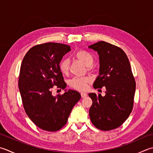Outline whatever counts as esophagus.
Here are the masks:
<instances>
[{
    "mask_svg": "<svg viewBox=\"0 0 153 153\" xmlns=\"http://www.w3.org/2000/svg\"><path fill=\"white\" fill-rule=\"evenodd\" d=\"M81 96H82V98H84L87 96V94L85 92H82V93H81Z\"/></svg>",
    "mask_w": 153,
    "mask_h": 153,
    "instance_id": "34e87169",
    "label": "esophagus"
}]
</instances>
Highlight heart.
Masks as SVG:
<instances>
[{"mask_svg":"<svg viewBox=\"0 0 153 153\" xmlns=\"http://www.w3.org/2000/svg\"><path fill=\"white\" fill-rule=\"evenodd\" d=\"M74 57L79 61L86 65L88 70L93 69L92 63L94 62V56L91 53L85 50H78L74 53ZM59 69L63 74H68L70 70V61L67 58H64L59 63ZM92 78L89 76L74 77L70 80V85L71 88L78 91H83L88 88V84L91 83Z\"/></svg>","mask_w":153,"mask_h":153,"instance_id":"obj_1","label":"heart"}]
</instances>
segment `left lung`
Here are the masks:
<instances>
[{
    "label": "left lung",
    "instance_id": "left-lung-1",
    "mask_svg": "<svg viewBox=\"0 0 153 153\" xmlns=\"http://www.w3.org/2000/svg\"><path fill=\"white\" fill-rule=\"evenodd\" d=\"M89 48L100 56V74L94 88L106 89L104 97L89 94L93 101L89 117L99 129H115L126 121L133 110L136 83L130 63L123 50L106 42H98Z\"/></svg>",
    "mask_w": 153,
    "mask_h": 153
}]
</instances>
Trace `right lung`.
<instances>
[{
	"instance_id": "obj_1",
	"label": "right lung",
	"mask_w": 153,
	"mask_h": 153,
	"mask_svg": "<svg viewBox=\"0 0 153 153\" xmlns=\"http://www.w3.org/2000/svg\"><path fill=\"white\" fill-rule=\"evenodd\" d=\"M70 50V46L59 43L36 45L21 64L19 88L24 109L31 121L44 131L61 129L81 98L79 92L70 89L55 97L51 91L54 85L66 88L59 63Z\"/></svg>"
}]
</instances>
